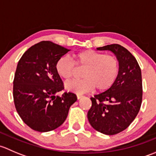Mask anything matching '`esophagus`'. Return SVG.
<instances>
[{
  "instance_id": "1",
  "label": "esophagus",
  "mask_w": 156,
  "mask_h": 156,
  "mask_svg": "<svg viewBox=\"0 0 156 156\" xmlns=\"http://www.w3.org/2000/svg\"><path fill=\"white\" fill-rule=\"evenodd\" d=\"M83 97H84V96H83L82 94H77V98H78V100H79V99L82 98Z\"/></svg>"
}]
</instances>
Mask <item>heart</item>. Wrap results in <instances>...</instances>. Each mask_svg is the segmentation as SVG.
I'll return each instance as SVG.
<instances>
[{
    "mask_svg": "<svg viewBox=\"0 0 156 156\" xmlns=\"http://www.w3.org/2000/svg\"><path fill=\"white\" fill-rule=\"evenodd\" d=\"M75 62L67 56L57 59L55 69L62 79L68 81L75 72V66L86 67L82 79H75L66 84V88L76 94H84L97 87L100 91L109 89L115 81L119 72V62L112 55L94 50H85L74 56Z\"/></svg>",
    "mask_w": 156,
    "mask_h": 156,
    "instance_id": "1",
    "label": "heart"
}]
</instances>
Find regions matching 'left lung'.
<instances>
[{"label":"left lung","mask_w":156,"mask_h":156,"mask_svg":"<svg viewBox=\"0 0 156 156\" xmlns=\"http://www.w3.org/2000/svg\"><path fill=\"white\" fill-rule=\"evenodd\" d=\"M97 49L110 50L115 55L119 72L109 89L90 98L88 121L97 131L114 135L125 130L139 112L143 97L141 69L134 56L121 45L114 44Z\"/></svg>","instance_id":"obj_1"}]
</instances>
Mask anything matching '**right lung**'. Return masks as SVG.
<instances>
[{"mask_svg": "<svg viewBox=\"0 0 156 156\" xmlns=\"http://www.w3.org/2000/svg\"><path fill=\"white\" fill-rule=\"evenodd\" d=\"M69 51L44 41L28 49L19 61L13 80L14 104L22 120L36 131H50L62 125L77 100L71 92L56 96L64 86L55 65Z\"/></svg>", "mask_w": 156, "mask_h": 156, "instance_id": "add662e5", "label": "right lung"}]
</instances>
